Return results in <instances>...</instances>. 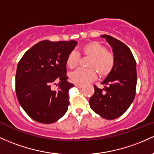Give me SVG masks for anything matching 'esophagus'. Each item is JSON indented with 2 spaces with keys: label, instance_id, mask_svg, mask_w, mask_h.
Here are the masks:
<instances>
[{
  "label": "esophagus",
  "instance_id": "1",
  "mask_svg": "<svg viewBox=\"0 0 154 154\" xmlns=\"http://www.w3.org/2000/svg\"><path fill=\"white\" fill-rule=\"evenodd\" d=\"M74 86H75V87H77V88H82V84H77V83H75L74 84Z\"/></svg>",
  "mask_w": 154,
  "mask_h": 154
}]
</instances>
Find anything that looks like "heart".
Masks as SVG:
<instances>
[{
	"instance_id": "b5f03b06",
	"label": "heart",
	"mask_w": 154,
	"mask_h": 154,
	"mask_svg": "<svg viewBox=\"0 0 154 154\" xmlns=\"http://www.w3.org/2000/svg\"><path fill=\"white\" fill-rule=\"evenodd\" d=\"M80 55L89 58L86 64L88 68H80L70 73L69 78L74 83L84 84L94 80L97 77V73L101 77H105L112 72L114 68V55L99 42L85 44L81 48L80 53L75 50L69 52L66 59V63L69 69H73L78 66Z\"/></svg>"
}]
</instances>
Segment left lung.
<instances>
[{"mask_svg": "<svg viewBox=\"0 0 154 154\" xmlns=\"http://www.w3.org/2000/svg\"><path fill=\"white\" fill-rule=\"evenodd\" d=\"M106 38L112 47L115 66L102 82L104 88L94 85V94L89 99L90 107L102 118L116 119L127 110L135 97L137 85L136 61L125 44L109 35Z\"/></svg>", "mask_w": 154, "mask_h": 154, "instance_id": "obj_1", "label": "left lung"}]
</instances>
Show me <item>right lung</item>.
<instances>
[{
	"instance_id": "add662e5",
	"label": "right lung",
	"mask_w": 154,
	"mask_h": 154,
	"mask_svg": "<svg viewBox=\"0 0 154 154\" xmlns=\"http://www.w3.org/2000/svg\"><path fill=\"white\" fill-rule=\"evenodd\" d=\"M77 42L44 40L33 45L22 57L17 68L15 90L25 112L34 121L52 124L66 112L69 91L66 59ZM59 82L52 91L51 85Z\"/></svg>"
}]
</instances>
